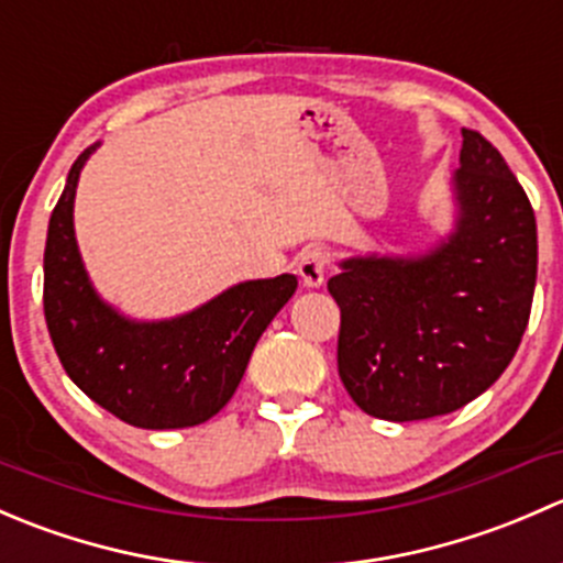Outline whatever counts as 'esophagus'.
Here are the masks:
<instances>
[{
	"label": "esophagus",
	"mask_w": 563,
	"mask_h": 563,
	"mask_svg": "<svg viewBox=\"0 0 563 563\" xmlns=\"http://www.w3.org/2000/svg\"><path fill=\"white\" fill-rule=\"evenodd\" d=\"M327 266H329V258L321 247L305 250V253L297 258V272L299 277H302V286L321 288L323 280H327Z\"/></svg>",
	"instance_id": "1"
}]
</instances>
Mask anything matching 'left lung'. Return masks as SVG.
Wrapping results in <instances>:
<instances>
[{"instance_id":"8db88e82","label":"left lung","mask_w":563,"mask_h":563,"mask_svg":"<svg viewBox=\"0 0 563 563\" xmlns=\"http://www.w3.org/2000/svg\"><path fill=\"white\" fill-rule=\"evenodd\" d=\"M455 229L419 255L340 261L338 371L351 400L389 422L441 417L498 382L537 286V220L501 152L463 128Z\"/></svg>"}]
</instances>
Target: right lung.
<instances>
[{
    "mask_svg": "<svg viewBox=\"0 0 563 563\" xmlns=\"http://www.w3.org/2000/svg\"><path fill=\"white\" fill-rule=\"evenodd\" d=\"M98 146L73 163L45 240L43 310L56 356L73 384L122 422L192 428L231 400L258 338L297 291V275L236 283L161 321L119 313L89 280L73 225L78 176Z\"/></svg>",
    "mask_w": 563,
    "mask_h": 563,
    "instance_id": "add662e5",
    "label": "right lung"
}]
</instances>
